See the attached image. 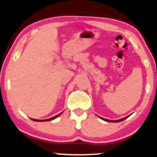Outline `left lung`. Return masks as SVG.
Here are the masks:
<instances>
[{
    "instance_id": "1",
    "label": "left lung",
    "mask_w": 157,
    "mask_h": 157,
    "mask_svg": "<svg viewBox=\"0 0 157 157\" xmlns=\"http://www.w3.org/2000/svg\"><path fill=\"white\" fill-rule=\"evenodd\" d=\"M101 119L104 120V121H106V122H112V123H118V122H121V121H124V120H126V118H128V117H124V118H122V119H120V120H117V121H111V120H107V119H104L103 118V117H101Z\"/></svg>"
}]
</instances>
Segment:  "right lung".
<instances>
[{
  "mask_svg": "<svg viewBox=\"0 0 157 157\" xmlns=\"http://www.w3.org/2000/svg\"><path fill=\"white\" fill-rule=\"evenodd\" d=\"M62 113L59 114V115H56V116H54V117H51V118H49V119H47V120H36V119H31V120H32V121H40H40H52V120L56 118L57 117H59V116Z\"/></svg>",
  "mask_w": 157,
  "mask_h": 157,
  "instance_id": "obj_1",
  "label": "right lung"
}]
</instances>
